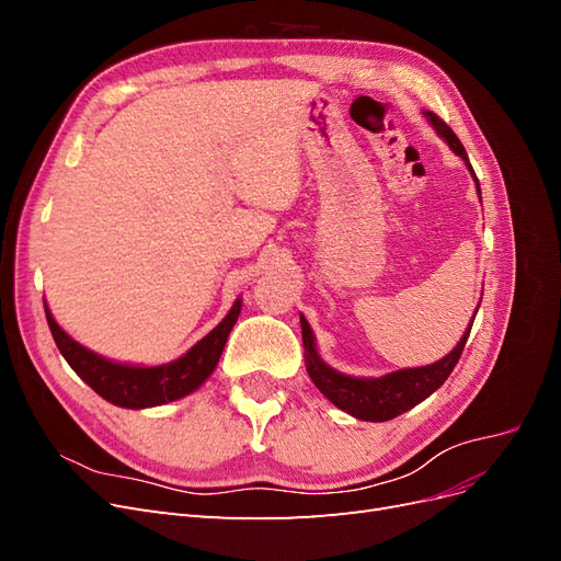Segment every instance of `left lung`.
<instances>
[{"mask_svg": "<svg viewBox=\"0 0 561 561\" xmlns=\"http://www.w3.org/2000/svg\"><path fill=\"white\" fill-rule=\"evenodd\" d=\"M423 116L428 118V124L435 128L439 138H443L449 145L454 154L466 161L468 171L474 180V186H478V196L482 201L478 175H474V171H472V165L468 161V154H466L461 140H458L454 130L443 122V118L435 116L433 112L426 110V112H423ZM478 309H480V304H478ZM474 316H478V311H474ZM474 316H472V320H474ZM472 320H470V325L466 328L463 336L458 339V344L445 355V358H439L437 363L423 365V367L396 369V371H388V375H383V377H371L369 379V377L344 375V371H339V369L330 367L325 360H322L318 348H316V336H313L309 320L299 316L301 342H304V360H307V371H309L311 381L316 383V388L334 407H339V410L355 416V419H360V421H375V423L390 421V419L404 414L407 410H412V407H416L428 396H433L435 390L447 381V377L451 375V369L456 367L458 358H461L463 346L468 342L470 328H472Z\"/></svg>", "mask_w": 561, "mask_h": 561, "instance_id": "obj_1", "label": "left lung"}]
</instances>
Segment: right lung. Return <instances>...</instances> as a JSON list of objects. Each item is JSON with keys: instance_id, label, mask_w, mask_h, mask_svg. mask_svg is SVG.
I'll return each mask as SVG.
<instances>
[{"instance_id": "obj_1", "label": "right lung", "mask_w": 561, "mask_h": 561, "mask_svg": "<svg viewBox=\"0 0 561 561\" xmlns=\"http://www.w3.org/2000/svg\"><path fill=\"white\" fill-rule=\"evenodd\" d=\"M241 307L243 299L239 297L222 322L184 355H180L178 360L163 365H128L110 360L105 355L93 353L91 348L75 342L44 304L50 334H54L62 358L100 398L116 407H126V410H147V407L168 404L194 393L198 386L206 383L219 363V355L225 351L229 332L239 320Z\"/></svg>"}]
</instances>
